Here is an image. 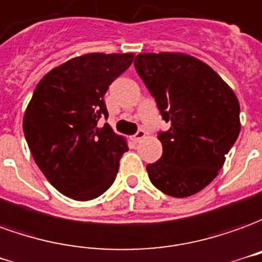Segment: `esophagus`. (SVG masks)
Returning <instances> with one entry per match:
<instances>
[{"mask_svg":"<svg viewBox=\"0 0 262 262\" xmlns=\"http://www.w3.org/2000/svg\"><path fill=\"white\" fill-rule=\"evenodd\" d=\"M145 135H146V133L144 131V129H138V133H137V134L133 137V140H134L135 142H140V141L142 140V138H144Z\"/></svg>","mask_w":262,"mask_h":262,"instance_id":"34e87169","label":"esophagus"}]
</instances>
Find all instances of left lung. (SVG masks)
<instances>
[{"label": "left lung", "instance_id": "1", "mask_svg": "<svg viewBox=\"0 0 262 262\" xmlns=\"http://www.w3.org/2000/svg\"><path fill=\"white\" fill-rule=\"evenodd\" d=\"M135 69L166 122L162 157L146 165L152 185L187 198L205 189L222 169L240 134V104L216 72L185 53H140Z\"/></svg>", "mask_w": 262, "mask_h": 262}]
</instances>
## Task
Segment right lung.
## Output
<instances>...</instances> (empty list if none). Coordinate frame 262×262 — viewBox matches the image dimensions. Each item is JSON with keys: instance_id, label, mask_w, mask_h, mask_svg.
Returning <instances> with one entry per match:
<instances>
[{"instance_id": "obj_1", "label": "right lung", "mask_w": 262, "mask_h": 262, "mask_svg": "<svg viewBox=\"0 0 262 262\" xmlns=\"http://www.w3.org/2000/svg\"><path fill=\"white\" fill-rule=\"evenodd\" d=\"M133 53H89L42 77L24 116V134L35 162L64 196L92 200L116 181L127 141L108 124L104 94L133 63Z\"/></svg>"}]
</instances>
